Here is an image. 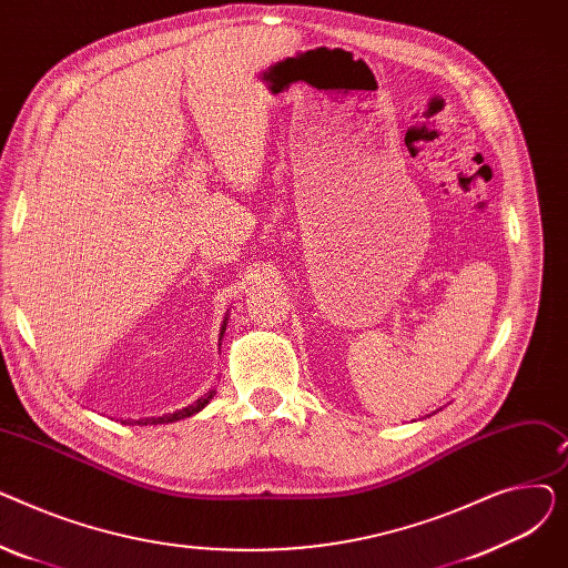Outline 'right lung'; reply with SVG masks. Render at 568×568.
Wrapping results in <instances>:
<instances>
[{"label":"right lung","instance_id":"obj_1","mask_svg":"<svg viewBox=\"0 0 568 568\" xmlns=\"http://www.w3.org/2000/svg\"><path fill=\"white\" fill-rule=\"evenodd\" d=\"M225 324H227V317L223 320V326H221V338H223V334H225ZM216 396V389H209L204 396H200L195 403H191V405H186V407H182V409H176V412H172V414H163V416H149V419H140V422H133V419H126V422H122V424H140V426H159V424H172V422H182V419H189V416H193V414H197L200 409H204L206 405H209V400H212Z\"/></svg>","mask_w":568,"mask_h":568}]
</instances>
